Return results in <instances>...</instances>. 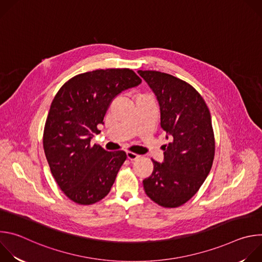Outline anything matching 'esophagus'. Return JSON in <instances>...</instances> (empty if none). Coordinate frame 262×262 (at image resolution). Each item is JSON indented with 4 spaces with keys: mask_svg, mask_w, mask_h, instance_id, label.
I'll list each match as a JSON object with an SVG mask.
<instances>
[{
    "mask_svg": "<svg viewBox=\"0 0 262 262\" xmlns=\"http://www.w3.org/2000/svg\"><path fill=\"white\" fill-rule=\"evenodd\" d=\"M126 157H127V159H128L129 161H136L137 159L140 158L139 155L134 154V152H130V151H127V152H126Z\"/></svg>",
    "mask_w": 262,
    "mask_h": 262,
    "instance_id": "esophagus-1",
    "label": "esophagus"
}]
</instances>
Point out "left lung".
I'll return each mask as SVG.
<instances>
[{
	"label": "left lung",
	"mask_w": 262,
	"mask_h": 262,
	"mask_svg": "<svg viewBox=\"0 0 262 262\" xmlns=\"http://www.w3.org/2000/svg\"><path fill=\"white\" fill-rule=\"evenodd\" d=\"M160 104L161 126L170 143L164 161L152 160V174L143 180L144 191L163 207H178L200 189L212 166L214 137L209 110L188 83L171 74L139 70Z\"/></svg>",
	"instance_id": "1"
}]
</instances>
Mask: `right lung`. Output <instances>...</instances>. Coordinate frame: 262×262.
<instances>
[{
    "label": "right lung",
    "mask_w": 262,
    "mask_h": 262,
    "mask_svg": "<svg viewBox=\"0 0 262 262\" xmlns=\"http://www.w3.org/2000/svg\"><path fill=\"white\" fill-rule=\"evenodd\" d=\"M141 82L128 68L98 69L73 77L56 94L43 149L56 182L73 202L93 204L110 193L126 154L106 151L91 140L113 99Z\"/></svg>",
    "instance_id": "1"
}]
</instances>
